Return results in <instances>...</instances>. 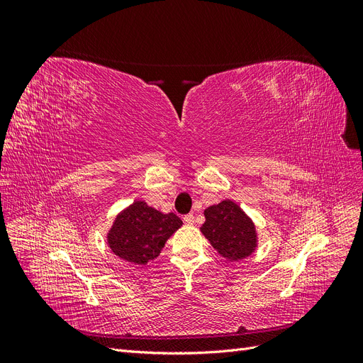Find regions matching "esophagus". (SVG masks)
I'll list each match as a JSON object with an SVG mask.
<instances>
[{"label":"esophagus","instance_id":"esophagus-1","mask_svg":"<svg viewBox=\"0 0 363 363\" xmlns=\"http://www.w3.org/2000/svg\"><path fill=\"white\" fill-rule=\"evenodd\" d=\"M183 221H184L186 224H188V225H192V224H194V221H195V219H194V215H192V213H188V215H184V218H183Z\"/></svg>","mask_w":363,"mask_h":363}]
</instances>
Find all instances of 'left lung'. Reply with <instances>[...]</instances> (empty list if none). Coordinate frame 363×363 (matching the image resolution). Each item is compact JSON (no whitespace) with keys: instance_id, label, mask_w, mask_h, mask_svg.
Wrapping results in <instances>:
<instances>
[{"instance_id":"obj_1","label":"left lung","mask_w":363,"mask_h":363,"mask_svg":"<svg viewBox=\"0 0 363 363\" xmlns=\"http://www.w3.org/2000/svg\"><path fill=\"white\" fill-rule=\"evenodd\" d=\"M201 233L230 262L242 260L255 252L257 232L251 218L235 201L224 200L208 206Z\"/></svg>"}]
</instances>
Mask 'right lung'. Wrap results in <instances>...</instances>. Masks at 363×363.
Segmentation results:
<instances>
[{
	"label": "right lung",
	"instance_id": "1",
	"mask_svg": "<svg viewBox=\"0 0 363 363\" xmlns=\"http://www.w3.org/2000/svg\"><path fill=\"white\" fill-rule=\"evenodd\" d=\"M182 224L175 213H162L145 201H135L115 218L107 244L119 259L142 267L160 255Z\"/></svg>",
	"mask_w": 363,
	"mask_h": 363
}]
</instances>
